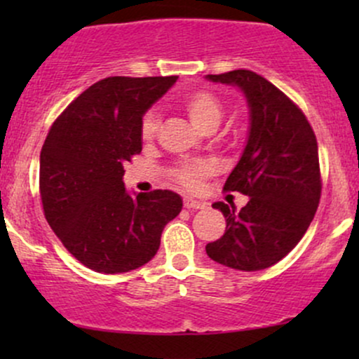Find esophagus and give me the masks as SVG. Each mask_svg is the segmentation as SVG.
Masks as SVG:
<instances>
[{
    "mask_svg": "<svg viewBox=\"0 0 359 359\" xmlns=\"http://www.w3.org/2000/svg\"><path fill=\"white\" fill-rule=\"evenodd\" d=\"M184 208H187V209H204L205 203H201V201L192 199V197H185Z\"/></svg>",
    "mask_w": 359,
    "mask_h": 359,
    "instance_id": "esophagus-1",
    "label": "esophagus"
}]
</instances>
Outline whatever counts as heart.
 <instances>
[{"mask_svg":"<svg viewBox=\"0 0 359 359\" xmlns=\"http://www.w3.org/2000/svg\"><path fill=\"white\" fill-rule=\"evenodd\" d=\"M180 108L187 114V118L191 119L192 125L197 130L204 131V133L205 131L216 130L222 116L221 101L217 100L216 94H212L211 90L197 89L185 94L182 101H180ZM156 126H158V116H156L155 111H148L142 119V138L147 140V142L154 138ZM212 172L214 165L211 162L199 160V162H187L175 167L172 174H174L177 182L182 184L184 187L196 189Z\"/></svg>","mask_w":359,"mask_h":359,"instance_id":"obj_1","label":"heart"}]
</instances>
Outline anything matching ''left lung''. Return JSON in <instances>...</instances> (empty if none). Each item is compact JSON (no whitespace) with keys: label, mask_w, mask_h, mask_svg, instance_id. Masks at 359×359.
<instances>
[{"label":"left lung","mask_w":359,"mask_h":359,"mask_svg":"<svg viewBox=\"0 0 359 359\" xmlns=\"http://www.w3.org/2000/svg\"><path fill=\"white\" fill-rule=\"evenodd\" d=\"M243 93L250 113L246 145L224 191L250 197L240 212L214 203L226 231L205 253L234 270L269 269L295 248L311 226L320 199L317 140L307 118L282 90L258 74L238 69L205 76Z\"/></svg>","instance_id":"obj_1"}]
</instances>
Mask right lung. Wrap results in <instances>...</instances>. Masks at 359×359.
I'll use <instances>...</instances> for the list:
<instances>
[{"instance_id":"obj_1","label":"right lung","mask_w":359,"mask_h":359,"mask_svg":"<svg viewBox=\"0 0 359 359\" xmlns=\"http://www.w3.org/2000/svg\"><path fill=\"white\" fill-rule=\"evenodd\" d=\"M179 77H106L55 119L40 151V197L48 224L82 265L125 273L155 257L182 211L172 191L130 194L125 163L142 151V119Z\"/></svg>"}]
</instances>
